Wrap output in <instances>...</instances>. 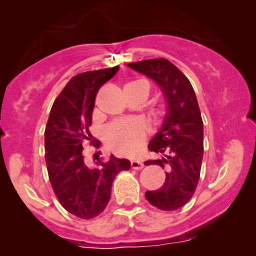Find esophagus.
Masks as SVG:
<instances>
[{"label": "esophagus", "instance_id": "1", "mask_svg": "<svg viewBox=\"0 0 256 256\" xmlns=\"http://www.w3.org/2000/svg\"><path fill=\"white\" fill-rule=\"evenodd\" d=\"M142 167H144V162L138 161V160H131V168L141 170Z\"/></svg>", "mask_w": 256, "mask_h": 256}]
</instances>
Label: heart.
Wrapping results in <instances>:
<instances>
[{
  "instance_id": "b5f03b06",
  "label": "heart",
  "mask_w": 256,
  "mask_h": 256,
  "mask_svg": "<svg viewBox=\"0 0 256 256\" xmlns=\"http://www.w3.org/2000/svg\"><path fill=\"white\" fill-rule=\"evenodd\" d=\"M144 82H132L128 84ZM126 84V85H128ZM104 140L108 148L120 156H134L144 141V128L136 121H116L104 131Z\"/></svg>"
}]
</instances>
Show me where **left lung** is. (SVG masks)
<instances>
[{"instance_id":"obj_1","label":"left lung","mask_w":256,"mask_h":256,"mask_svg":"<svg viewBox=\"0 0 256 256\" xmlns=\"http://www.w3.org/2000/svg\"><path fill=\"white\" fill-rule=\"evenodd\" d=\"M128 66L154 80L167 100L162 128L148 144L150 151L161 157L144 162L166 168V180L160 190H147L144 196L154 207L176 210L194 194L203 160V121L194 90L187 76L164 58Z\"/></svg>"}]
</instances>
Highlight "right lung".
<instances>
[{"label": "right lung", "instance_id": "1", "mask_svg": "<svg viewBox=\"0 0 256 256\" xmlns=\"http://www.w3.org/2000/svg\"><path fill=\"white\" fill-rule=\"evenodd\" d=\"M118 66L85 72L73 76L53 102L44 131L48 176L59 203L82 219L99 216L109 203L114 178L130 170V161L112 156L95 167L84 161L82 144L92 134L95 98Z\"/></svg>", "mask_w": 256, "mask_h": 256}]
</instances>
